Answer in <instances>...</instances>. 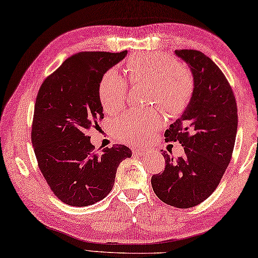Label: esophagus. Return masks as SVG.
Here are the masks:
<instances>
[{
  "label": "esophagus",
  "mask_w": 258,
  "mask_h": 258,
  "mask_svg": "<svg viewBox=\"0 0 258 258\" xmlns=\"http://www.w3.org/2000/svg\"><path fill=\"white\" fill-rule=\"evenodd\" d=\"M133 152L135 154H145L147 152V149H145V147H134Z\"/></svg>",
  "instance_id": "34e87169"
}]
</instances>
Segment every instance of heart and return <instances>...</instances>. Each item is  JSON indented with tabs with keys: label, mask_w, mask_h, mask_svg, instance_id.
<instances>
[{
	"label": "heart",
	"mask_w": 258,
	"mask_h": 258,
	"mask_svg": "<svg viewBox=\"0 0 258 258\" xmlns=\"http://www.w3.org/2000/svg\"><path fill=\"white\" fill-rule=\"evenodd\" d=\"M125 71L133 84L150 86L149 101L158 104L167 115L183 112L193 96L192 73L169 56L154 52L135 54L126 62ZM126 90L125 80L114 70L107 71L98 84L101 108L107 113L120 109L125 101ZM161 124L162 117L158 111L128 112L113 121L112 129L120 141L138 143Z\"/></svg>",
	"instance_id": "b5f03b06"
}]
</instances>
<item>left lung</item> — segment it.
Returning <instances> with one entry per match:
<instances>
[{
	"instance_id": "left-lung-1",
	"label": "left lung",
	"mask_w": 258,
	"mask_h": 258,
	"mask_svg": "<svg viewBox=\"0 0 258 258\" xmlns=\"http://www.w3.org/2000/svg\"><path fill=\"white\" fill-rule=\"evenodd\" d=\"M191 67L194 91L179 119L164 133L167 142H179L184 157L162 151L166 166L152 176L154 193L164 204L191 208L218 186L231 161L238 126V107L229 81L215 62L198 50H176Z\"/></svg>"
}]
</instances>
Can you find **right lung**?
<instances>
[{
	"label": "right lung",
	"instance_id": "1",
	"mask_svg": "<svg viewBox=\"0 0 258 258\" xmlns=\"http://www.w3.org/2000/svg\"><path fill=\"white\" fill-rule=\"evenodd\" d=\"M121 52L83 51L67 58L46 77L37 92L32 144L42 175L66 205L86 207L112 191L120 162L132 157L124 145L99 153L87 133L104 119L98 84L108 69L125 57Z\"/></svg>",
	"mask_w": 258,
	"mask_h": 258
}]
</instances>
